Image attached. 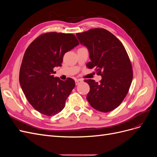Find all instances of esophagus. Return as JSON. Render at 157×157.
Instances as JSON below:
<instances>
[{
	"instance_id": "1",
	"label": "esophagus",
	"mask_w": 157,
	"mask_h": 157,
	"mask_svg": "<svg viewBox=\"0 0 157 157\" xmlns=\"http://www.w3.org/2000/svg\"><path fill=\"white\" fill-rule=\"evenodd\" d=\"M82 82V80L81 79H76L75 80V83H76V85H78L80 83H81Z\"/></svg>"
}]
</instances>
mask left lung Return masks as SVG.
I'll return each instance as SVG.
<instances>
[{"label": "left lung", "instance_id": "obj_1", "mask_svg": "<svg viewBox=\"0 0 157 157\" xmlns=\"http://www.w3.org/2000/svg\"><path fill=\"white\" fill-rule=\"evenodd\" d=\"M80 43L86 46L91 61L89 69L96 67L102 79L84 81L90 86L87 100L93 108L107 113L119 106L129 91L133 78L132 65L122 42L109 31L95 28L77 33Z\"/></svg>", "mask_w": 157, "mask_h": 157}]
</instances>
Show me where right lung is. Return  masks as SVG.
Here are the masks:
<instances>
[{"label": "right lung", "instance_id": "add662e5", "mask_svg": "<svg viewBox=\"0 0 157 157\" xmlns=\"http://www.w3.org/2000/svg\"><path fill=\"white\" fill-rule=\"evenodd\" d=\"M79 42L71 33L41 34L26 49L20 70V83L29 103L37 111L53 116L62 111L75 86V80H61L53 75L61 67L64 54Z\"/></svg>", "mask_w": 157, "mask_h": 157}]
</instances>
